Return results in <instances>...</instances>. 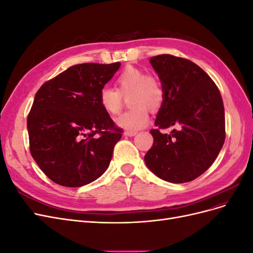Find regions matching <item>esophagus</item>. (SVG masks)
<instances>
[{"label": "esophagus", "mask_w": 253, "mask_h": 253, "mask_svg": "<svg viewBox=\"0 0 253 253\" xmlns=\"http://www.w3.org/2000/svg\"><path fill=\"white\" fill-rule=\"evenodd\" d=\"M137 134V132H135V131H126L125 132V135L126 136H128V137H133V136H135Z\"/></svg>", "instance_id": "34e87169"}]
</instances>
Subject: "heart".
Returning <instances> with one entry per match:
<instances>
[{"label":"heart","instance_id":"b5f03b06","mask_svg":"<svg viewBox=\"0 0 253 253\" xmlns=\"http://www.w3.org/2000/svg\"><path fill=\"white\" fill-rule=\"evenodd\" d=\"M116 88L104 86L99 91V104L109 115L121 112L124 98H128L132 109L116 119V124L126 131H138L147 126L149 110L155 112L162 108L165 90L155 75H147L140 68L128 66L115 80Z\"/></svg>","mask_w":253,"mask_h":253}]
</instances>
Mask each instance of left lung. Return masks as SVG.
I'll list each match as a JSON object with an SVG mask.
<instances>
[{"mask_svg": "<svg viewBox=\"0 0 253 253\" xmlns=\"http://www.w3.org/2000/svg\"><path fill=\"white\" fill-rule=\"evenodd\" d=\"M165 100L150 131L154 142L144 156L145 165L159 178L188 182L209 169L226 138L225 110L216 84L202 68L172 55L152 57ZM175 126L170 134L162 128Z\"/></svg>", "mask_w": 253, "mask_h": 253, "instance_id": "left-lung-1", "label": "left lung"}]
</instances>
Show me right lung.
I'll return each mask as SVG.
<instances>
[{"label":"right lung","instance_id":"right-lung-1","mask_svg":"<svg viewBox=\"0 0 253 253\" xmlns=\"http://www.w3.org/2000/svg\"><path fill=\"white\" fill-rule=\"evenodd\" d=\"M119 66L73 65L37 91L27 117L30 154L58 185H87L108 169L124 131L101 109L99 91Z\"/></svg>","mask_w":253,"mask_h":253}]
</instances>
